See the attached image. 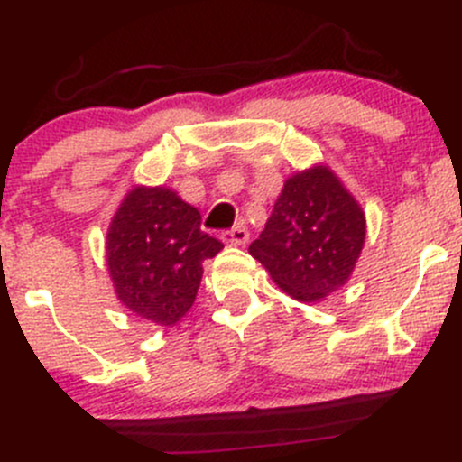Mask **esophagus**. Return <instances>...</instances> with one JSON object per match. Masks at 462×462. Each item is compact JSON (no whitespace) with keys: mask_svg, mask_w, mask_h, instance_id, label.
Instances as JSON below:
<instances>
[{"mask_svg":"<svg viewBox=\"0 0 462 462\" xmlns=\"http://www.w3.org/2000/svg\"><path fill=\"white\" fill-rule=\"evenodd\" d=\"M221 239L226 241L227 245H245L247 239H250V232H247V227L244 226V223H239V226H235L232 230L223 232Z\"/></svg>","mask_w":462,"mask_h":462,"instance_id":"1","label":"esophagus"}]
</instances>
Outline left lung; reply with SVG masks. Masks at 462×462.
Returning <instances> with one entry per match:
<instances>
[{"mask_svg":"<svg viewBox=\"0 0 462 462\" xmlns=\"http://www.w3.org/2000/svg\"><path fill=\"white\" fill-rule=\"evenodd\" d=\"M365 241V217L334 172L319 166L288 179L250 254L279 288L314 303L341 288Z\"/></svg>","mask_w":462,"mask_h":462,"instance_id":"left-lung-1","label":"left lung"}]
</instances>
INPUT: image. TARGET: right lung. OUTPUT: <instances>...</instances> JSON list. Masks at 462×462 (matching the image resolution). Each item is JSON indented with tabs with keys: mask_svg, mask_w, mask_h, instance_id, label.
Returning <instances> with one entry per match:
<instances>
[{
	"mask_svg": "<svg viewBox=\"0 0 462 462\" xmlns=\"http://www.w3.org/2000/svg\"><path fill=\"white\" fill-rule=\"evenodd\" d=\"M223 244L201 230V215L166 188H134L110 223L106 256L121 303L157 325L192 308L203 261Z\"/></svg>",
	"mask_w": 462,
	"mask_h": 462,
	"instance_id": "1",
	"label": "right lung"
}]
</instances>
